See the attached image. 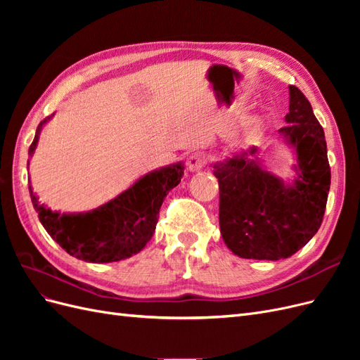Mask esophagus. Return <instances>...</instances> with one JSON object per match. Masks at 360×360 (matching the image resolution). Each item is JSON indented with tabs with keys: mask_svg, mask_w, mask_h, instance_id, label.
Wrapping results in <instances>:
<instances>
[{
	"mask_svg": "<svg viewBox=\"0 0 360 360\" xmlns=\"http://www.w3.org/2000/svg\"><path fill=\"white\" fill-rule=\"evenodd\" d=\"M205 165V156L202 153H192L189 158H188V162H186V167L191 172H198L204 168Z\"/></svg>",
	"mask_w": 360,
	"mask_h": 360,
	"instance_id": "esophagus-1",
	"label": "esophagus"
}]
</instances>
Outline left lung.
<instances>
[{
    "label": "left lung",
    "mask_w": 360,
    "mask_h": 360,
    "mask_svg": "<svg viewBox=\"0 0 360 360\" xmlns=\"http://www.w3.org/2000/svg\"><path fill=\"white\" fill-rule=\"evenodd\" d=\"M288 90L287 126L278 132L296 155L292 180L269 172L257 147L212 163L219 183L221 234L240 258H288L311 240L323 221L330 189L324 130L297 86Z\"/></svg>",
    "instance_id": "obj_1"
}]
</instances>
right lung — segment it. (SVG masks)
I'll return each mask as SVG.
<instances>
[{"mask_svg": "<svg viewBox=\"0 0 360 360\" xmlns=\"http://www.w3.org/2000/svg\"><path fill=\"white\" fill-rule=\"evenodd\" d=\"M46 117L37 126L28 155H34ZM27 165H30V160ZM183 162L147 172L114 200L90 212L61 213L30 197L48 234L72 257L86 263H112L143 250L156 230L160 205L183 177Z\"/></svg>", "mask_w": 360, "mask_h": 360, "instance_id": "add662e5", "label": "right lung"}]
</instances>
